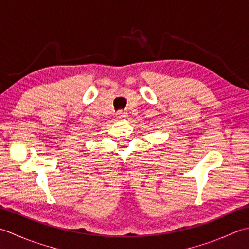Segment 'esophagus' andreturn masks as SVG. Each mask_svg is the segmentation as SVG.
<instances>
[{
    "instance_id": "esophagus-1",
    "label": "esophagus",
    "mask_w": 249,
    "mask_h": 249,
    "mask_svg": "<svg viewBox=\"0 0 249 249\" xmlns=\"http://www.w3.org/2000/svg\"><path fill=\"white\" fill-rule=\"evenodd\" d=\"M126 116H128V113H125V111H124V110H119V111H117V114H116V117H117L118 119L125 118Z\"/></svg>"
}]
</instances>
